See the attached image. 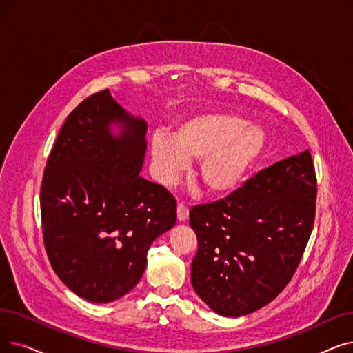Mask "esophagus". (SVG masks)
I'll list each match as a JSON object with an SVG mask.
<instances>
[{"label": "esophagus", "mask_w": 353, "mask_h": 353, "mask_svg": "<svg viewBox=\"0 0 353 353\" xmlns=\"http://www.w3.org/2000/svg\"><path fill=\"white\" fill-rule=\"evenodd\" d=\"M188 216H189V209L186 208L185 203L180 202V203L177 205V219H179L180 222H186Z\"/></svg>", "instance_id": "34e87169"}]
</instances>
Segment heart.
Segmentation results:
<instances>
[{"label":"heart","instance_id":"obj_1","mask_svg":"<svg viewBox=\"0 0 353 353\" xmlns=\"http://www.w3.org/2000/svg\"><path fill=\"white\" fill-rule=\"evenodd\" d=\"M267 132L232 112H201L181 119L173 139L156 132L150 143L156 179L164 186L199 160L197 177L212 197L235 193L248 179L267 147Z\"/></svg>","mask_w":353,"mask_h":353}]
</instances>
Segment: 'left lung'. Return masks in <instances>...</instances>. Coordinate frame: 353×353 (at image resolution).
Returning <instances> with one entry per match:
<instances>
[{"instance_id": "1", "label": "left lung", "mask_w": 353, "mask_h": 353, "mask_svg": "<svg viewBox=\"0 0 353 353\" xmlns=\"http://www.w3.org/2000/svg\"><path fill=\"white\" fill-rule=\"evenodd\" d=\"M316 174L309 150L272 164L235 193L193 206L192 285L208 307L239 317L277 297L312 234Z\"/></svg>"}]
</instances>
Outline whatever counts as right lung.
<instances>
[{"mask_svg":"<svg viewBox=\"0 0 353 353\" xmlns=\"http://www.w3.org/2000/svg\"><path fill=\"white\" fill-rule=\"evenodd\" d=\"M145 134V119L101 90L69 114L44 168L46 251L57 277L92 303L131 291L150 245L176 223L173 194L140 174Z\"/></svg>","mask_w":353,"mask_h":353,"instance_id":"obj_1","label":"right lung"}]
</instances>
